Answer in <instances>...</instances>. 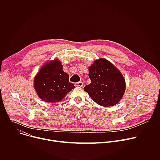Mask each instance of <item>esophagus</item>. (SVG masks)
Listing matches in <instances>:
<instances>
[{
	"label": "esophagus",
	"instance_id": "obj_1",
	"mask_svg": "<svg viewBox=\"0 0 160 160\" xmlns=\"http://www.w3.org/2000/svg\"><path fill=\"white\" fill-rule=\"evenodd\" d=\"M75 85L76 86H79V87H82L83 86V83H82V82H78L75 83Z\"/></svg>",
	"mask_w": 160,
	"mask_h": 160
}]
</instances>
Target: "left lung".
Masks as SVG:
<instances>
[{
    "instance_id": "left-lung-1",
    "label": "left lung",
    "mask_w": 160,
    "mask_h": 160,
    "mask_svg": "<svg viewBox=\"0 0 160 160\" xmlns=\"http://www.w3.org/2000/svg\"><path fill=\"white\" fill-rule=\"evenodd\" d=\"M91 83L83 89L97 104L105 107L117 104L125 90L122 74L112 63L105 59L96 60L89 68Z\"/></svg>"
}]
</instances>
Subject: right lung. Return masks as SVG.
I'll return each instance as SVG.
<instances>
[{
  "label": "right lung",
  "mask_w": 160,
  "mask_h": 160,
  "mask_svg": "<svg viewBox=\"0 0 160 160\" xmlns=\"http://www.w3.org/2000/svg\"><path fill=\"white\" fill-rule=\"evenodd\" d=\"M34 88L39 98L47 102H59L75 85L69 82V75L62 70L58 60L44 64L35 76Z\"/></svg>",
  "instance_id": "right-lung-1"
}]
</instances>
